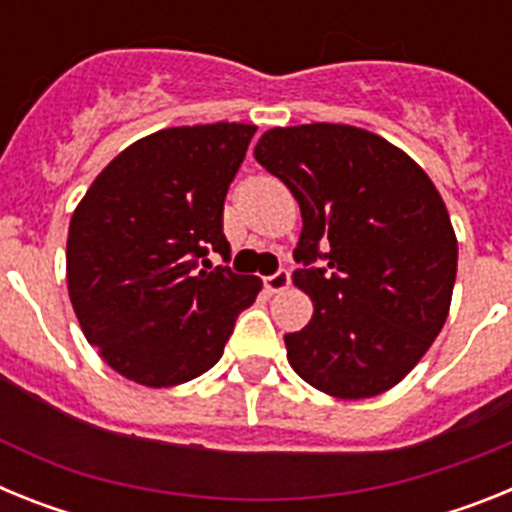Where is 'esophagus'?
Segmentation results:
<instances>
[{
    "label": "esophagus",
    "instance_id": "34e87169",
    "mask_svg": "<svg viewBox=\"0 0 512 512\" xmlns=\"http://www.w3.org/2000/svg\"><path fill=\"white\" fill-rule=\"evenodd\" d=\"M264 287L269 289L271 295H279V292H284V289L289 287V271L279 269V271H274L271 277H264Z\"/></svg>",
    "mask_w": 512,
    "mask_h": 512
}]
</instances>
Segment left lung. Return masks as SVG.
Returning <instances> with one entry per match:
<instances>
[{
    "instance_id": "obj_1",
    "label": "left lung",
    "mask_w": 512,
    "mask_h": 512,
    "mask_svg": "<svg viewBox=\"0 0 512 512\" xmlns=\"http://www.w3.org/2000/svg\"><path fill=\"white\" fill-rule=\"evenodd\" d=\"M253 156L302 212L295 284L315 310L284 336L289 364L325 395H382L449 315L459 248L441 194L408 153L351 125L266 130Z\"/></svg>"
}]
</instances>
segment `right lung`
Segmentation results:
<instances>
[{
    "label": "right lung",
    "mask_w": 512,
    "mask_h": 512,
    "mask_svg": "<svg viewBox=\"0 0 512 512\" xmlns=\"http://www.w3.org/2000/svg\"><path fill=\"white\" fill-rule=\"evenodd\" d=\"M256 128H169L128 146L76 207L66 282L81 330L107 364L174 387L223 356L261 279L228 266L223 205ZM223 255L212 267L206 256Z\"/></svg>",
    "instance_id": "obj_1"
}]
</instances>
